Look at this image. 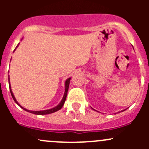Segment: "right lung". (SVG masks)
I'll return each instance as SVG.
<instances>
[{
  "label": "right lung",
  "mask_w": 149,
  "mask_h": 149,
  "mask_svg": "<svg viewBox=\"0 0 149 149\" xmlns=\"http://www.w3.org/2000/svg\"><path fill=\"white\" fill-rule=\"evenodd\" d=\"M70 78H69V79H68L67 80L65 81V93H64V96L63 97V100H61V103L59 104L58 105V106H56L55 107L52 108V109H47V110H43V111H30V110H28V109H25V108L22 107V106H21L20 104H19V103L17 102V101L16 100V99H15L14 96H13V92H12L11 89H10V85H9V88H10V94H11L12 97H13V100H14V102L17 104L19 106H20L23 109H24V110L27 111L29 112H31V113L32 114H35V115H47V114H50V113H53V112H56V111H58L59 109H61V108L63 107V106L64 103H65V100H66V97H67V93H68V87H69V84H70ZM8 81H9V78H8ZM9 84H10V82H9Z\"/></svg>",
  "instance_id": "obj_1"
}]
</instances>
